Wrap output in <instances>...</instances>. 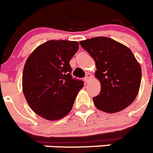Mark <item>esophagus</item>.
<instances>
[{"instance_id": "34e87169", "label": "esophagus", "mask_w": 153, "mask_h": 153, "mask_svg": "<svg viewBox=\"0 0 153 153\" xmlns=\"http://www.w3.org/2000/svg\"><path fill=\"white\" fill-rule=\"evenodd\" d=\"M92 75L91 74H89V73H88V74H86V76L85 77V79H84V81H85V82L86 83H88L89 82H90V80L92 79Z\"/></svg>"}]
</instances>
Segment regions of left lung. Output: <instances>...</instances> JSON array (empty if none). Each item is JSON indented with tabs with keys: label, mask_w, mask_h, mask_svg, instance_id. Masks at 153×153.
Returning <instances> with one entry per match:
<instances>
[{
	"label": "left lung",
	"mask_w": 153,
	"mask_h": 153,
	"mask_svg": "<svg viewBox=\"0 0 153 153\" xmlns=\"http://www.w3.org/2000/svg\"><path fill=\"white\" fill-rule=\"evenodd\" d=\"M94 59L95 77L100 81V94L93 98L96 108L114 114L134 102L139 91L142 69L133 53L111 38L98 36L79 42Z\"/></svg>",
	"instance_id": "8db88e82"
}]
</instances>
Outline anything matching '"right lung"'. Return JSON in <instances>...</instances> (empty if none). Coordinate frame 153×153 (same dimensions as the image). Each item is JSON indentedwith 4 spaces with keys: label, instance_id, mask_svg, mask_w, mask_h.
I'll use <instances>...</instances> for the list:
<instances>
[{
    "label": "right lung",
    "instance_id": "1",
    "mask_svg": "<svg viewBox=\"0 0 153 153\" xmlns=\"http://www.w3.org/2000/svg\"><path fill=\"white\" fill-rule=\"evenodd\" d=\"M76 41L49 40L33 51L25 61L22 91L30 108L47 120L69 114L83 82L72 79L69 62L79 50Z\"/></svg>",
    "mask_w": 153,
    "mask_h": 153
}]
</instances>
